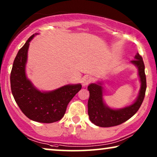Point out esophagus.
<instances>
[{
	"label": "esophagus",
	"mask_w": 157,
	"mask_h": 157,
	"mask_svg": "<svg viewBox=\"0 0 157 157\" xmlns=\"http://www.w3.org/2000/svg\"><path fill=\"white\" fill-rule=\"evenodd\" d=\"M92 81V78H91V77H90V76H86V77H84V78H83V80H82V85L83 86H87V85H89L90 83H91Z\"/></svg>",
	"instance_id": "esophagus-1"
}]
</instances>
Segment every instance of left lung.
Instances as JSON below:
<instances>
[{
  "label": "left lung",
  "instance_id": "8db88e82",
  "mask_svg": "<svg viewBox=\"0 0 157 157\" xmlns=\"http://www.w3.org/2000/svg\"><path fill=\"white\" fill-rule=\"evenodd\" d=\"M135 60L131 63L138 69V75L141 83L139 94L131 105L121 109H112L107 106L104 101V87L102 81L91 83L88 86L90 96L88 101V114L89 119L96 126L100 127H111L119 125L132 117L137 112L144 98L147 81L145 66L142 57L137 53Z\"/></svg>",
  "mask_w": 157,
  "mask_h": 157
}]
</instances>
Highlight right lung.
Listing matches in <instances>:
<instances>
[{
    "label": "right lung",
    "mask_w": 157,
    "mask_h": 157,
    "mask_svg": "<svg viewBox=\"0 0 157 157\" xmlns=\"http://www.w3.org/2000/svg\"><path fill=\"white\" fill-rule=\"evenodd\" d=\"M31 36L18 51L10 73V87L16 104L22 112L34 121L53 123L65 114L70 101L81 89V83L67 84L49 91L38 89L27 78L25 66Z\"/></svg>",
    "instance_id": "obj_1"
}]
</instances>
